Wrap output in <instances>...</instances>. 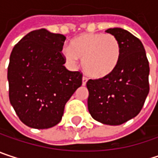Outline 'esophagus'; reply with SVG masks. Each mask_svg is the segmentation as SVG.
Listing matches in <instances>:
<instances>
[{"instance_id":"obj_1","label":"esophagus","mask_w":158,"mask_h":158,"mask_svg":"<svg viewBox=\"0 0 158 158\" xmlns=\"http://www.w3.org/2000/svg\"><path fill=\"white\" fill-rule=\"evenodd\" d=\"M87 81H88V79H87L86 77H83V78H82V85L85 86L86 83H87Z\"/></svg>"}]
</instances>
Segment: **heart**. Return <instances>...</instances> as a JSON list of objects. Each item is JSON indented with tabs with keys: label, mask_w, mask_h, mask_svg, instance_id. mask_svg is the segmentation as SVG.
<instances>
[{
	"label": "heart",
	"mask_w": 158,
	"mask_h": 158,
	"mask_svg": "<svg viewBox=\"0 0 158 158\" xmlns=\"http://www.w3.org/2000/svg\"><path fill=\"white\" fill-rule=\"evenodd\" d=\"M122 54L118 38L111 34L83 33L75 36L62 55L71 65L82 59L85 73L95 79H104L116 69Z\"/></svg>",
	"instance_id": "1"
}]
</instances>
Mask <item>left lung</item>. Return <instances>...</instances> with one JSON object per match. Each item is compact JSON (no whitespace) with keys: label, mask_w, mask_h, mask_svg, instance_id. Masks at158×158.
<instances>
[{"label":"left lung","mask_w":158,"mask_h":158,"mask_svg":"<svg viewBox=\"0 0 158 158\" xmlns=\"http://www.w3.org/2000/svg\"><path fill=\"white\" fill-rule=\"evenodd\" d=\"M106 32L118 38L121 58L110 76L88 80V109L94 120L120 125L142 110L149 92V63L142 42L130 32L122 28Z\"/></svg>","instance_id":"left-lung-1"}]
</instances>
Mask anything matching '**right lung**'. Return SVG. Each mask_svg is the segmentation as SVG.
I'll return each mask as SVG.
<instances>
[{
    "label": "right lung",
    "instance_id": "obj_1",
    "mask_svg": "<svg viewBox=\"0 0 158 158\" xmlns=\"http://www.w3.org/2000/svg\"><path fill=\"white\" fill-rule=\"evenodd\" d=\"M65 35L46 29L23 36L10 56L9 99L27 126L48 129L62 119L64 108L82 84V73L69 71L61 51Z\"/></svg>",
    "mask_w": 158,
    "mask_h": 158
}]
</instances>
